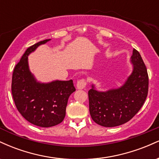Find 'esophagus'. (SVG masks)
Returning <instances> with one entry per match:
<instances>
[{
  "mask_svg": "<svg viewBox=\"0 0 159 159\" xmlns=\"http://www.w3.org/2000/svg\"><path fill=\"white\" fill-rule=\"evenodd\" d=\"M86 84H87V83H86V81L84 79H80L77 81L76 86H77V88L78 90H82V89L84 88Z\"/></svg>",
  "mask_w": 159,
  "mask_h": 159,
  "instance_id": "esophagus-1",
  "label": "esophagus"
}]
</instances>
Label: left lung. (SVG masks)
<instances>
[{
    "label": "left lung",
    "mask_w": 159,
    "mask_h": 159,
    "mask_svg": "<svg viewBox=\"0 0 159 159\" xmlns=\"http://www.w3.org/2000/svg\"><path fill=\"white\" fill-rule=\"evenodd\" d=\"M132 74L117 89L100 92L94 85L88 91L92 119L104 127H115L129 121L141 107L148 94L149 77L140 53L134 48L131 57Z\"/></svg>",
    "instance_id": "obj_1"
}]
</instances>
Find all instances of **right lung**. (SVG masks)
<instances>
[{
    "label": "right lung",
    "mask_w": 159,
    "mask_h": 159,
    "mask_svg": "<svg viewBox=\"0 0 159 159\" xmlns=\"http://www.w3.org/2000/svg\"><path fill=\"white\" fill-rule=\"evenodd\" d=\"M50 39L31 45L14 68L12 94L18 111L25 120L40 127H52L63 121L68 98L75 91L72 80L38 82L30 72L28 55Z\"/></svg>",
    "instance_id": "obj_1"
}]
</instances>
